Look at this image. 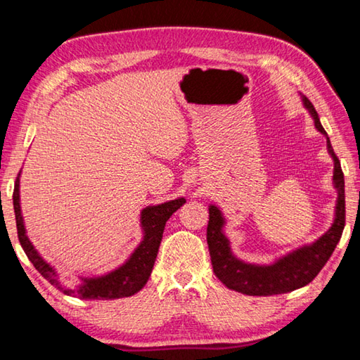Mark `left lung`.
<instances>
[{"label":"left lung","instance_id":"1","mask_svg":"<svg viewBox=\"0 0 360 360\" xmlns=\"http://www.w3.org/2000/svg\"><path fill=\"white\" fill-rule=\"evenodd\" d=\"M302 103L313 117L316 130L327 139L328 155L333 160V187L337 191V203H335L333 222L324 235L318 240L303 245L285 255L278 257L271 264H249L236 257L230 248V240L225 235V217L216 205H210V222L206 230L212 270L221 283L229 289L241 292L246 295H278L288 294L295 289L307 285L318 276L322 266L330 259L337 248L345 229V176L341 172L340 160L332 149L324 127L321 125L319 115L316 112L307 96L302 95Z\"/></svg>","mask_w":360,"mask_h":360}]
</instances>
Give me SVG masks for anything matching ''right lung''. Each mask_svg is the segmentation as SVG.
<instances>
[{
  "label": "right lung",
  "instance_id": "1",
  "mask_svg": "<svg viewBox=\"0 0 360 360\" xmlns=\"http://www.w3.org/2000/svg\"><path fill=\"white\" fill-rule=\"evenodd\" d=\"M20 173L17 176L14 195H12L17 233H19V241L23 251L28 255L30 262H32L36 270L49 283L58 288L63 294L82 298V300H114V298L135 295L136 292L144 288L155 264L158 246H160L163 230H165V224L172 217L173 212L178 211L186 203V198L178 197L160 205L146 206L141 211V217H139V224H141L143 230V240L135 248V251L130 254V257L117 268L105 273V275L77 276L79 284H76L75 288H68V285L60 283L57 268L49 264L47 260H44V257H41V254L36 251L33 243L27 236L25 222H23L20 208Z\"/></svg>",
  "mask_w": 360,
  "mask_h": 360
}]
</instances>
